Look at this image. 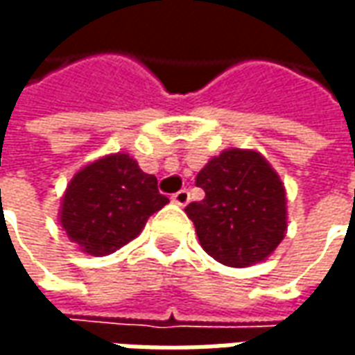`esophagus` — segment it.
<instances>
[{"label": "esophagus", "mask_w": 355, "mask_h": 355, "mask_svg": "<svg viewBox=\"0 0 355 355\" xmlns=\"http://www.w3.org/2000/svg\"><path fill=\"white\" fill-rule=\"evenodd\" d=\"M173 203H177V205H180V207H184V205H188V201H190V192L188 190H180V192H177L173 198Z\"/></svg>", "instance_id": "1"}]
</instances>
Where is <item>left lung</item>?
<instances>
[{
    "label": "left lung",
    "mask_w": 355,
    "mask_h": 355,
    "mask_svg": "<svg viewBox=\"0 0 355 355\" xmlns=\"http://www.w3.org/2000/svg\"><path fill=\"white\" fill-rule=\"evenodd\" d=\"M205 198L186 215L205 253L232 268L253 266L274 253L287 232V198L279 175L254 150L232 148L198 173Z\"/></svg>",
    "instance_id": "8db88e82"
}]
</instances>
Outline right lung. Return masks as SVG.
<instances>
[{
  "label": "right lung",
  "instance_id": "right-lung-1",
  "mask_svg": "<svg viewBox=\"0 0 355 355\" xmlns=\"http://www.w3.org/2000/svg\"><path fill=\"white\" fill-rule=\"evenodd\" d=\"M167 203L154 175L144 173L129 154H112L73 175L58 218L83 253L104 257L137 238Z\"/></svg>",
  "mask_w": 355,
  "mask_h": 355
}]
</instances>
